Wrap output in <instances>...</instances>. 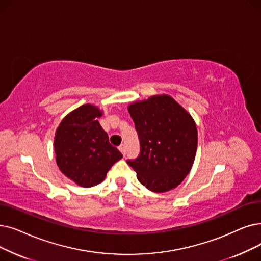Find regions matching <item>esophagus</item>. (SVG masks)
I'll list each match as a JSON object with an SVG mask.
<instances>
[{
  "instance_id": "34e87169",
  "label": "esophagus",
  "mask_w": 261,
  "mask_h": 261,
  "mask_svg": "<svg viewBox=\"0 0 261 261\" xmlns=\"http://www.w3.org/2000/svg\"><path fill=\"white\" fill-rule=\"evenodd\" d=\"M118 149H119V151L124 155L126 154V145H120L119 147H118Z\"/></svg>"
}]
</instances>
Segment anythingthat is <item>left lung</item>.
I'll use <instances>...</instances> for the list:
<instances>
[{
  "instance_id": "left-lung-1",
  "label": "left lung",
  "mask_w": 261,
  "mask_h": 261,
  "mask_svg": "<svg viewBox=\"0 0 261 261\" xmlns=\"http://www.w3.org/2000/svg\"><path fill=\"white\" fill-rule=\"evenodd\" d=\"M141 153L127 163L140 182L154 193L178 187L193 166L198 134L190 113L169 95H154L128 107Z\"/></svg>"
}]
</instances>
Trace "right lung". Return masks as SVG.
Here are the masks:
<instances>
[{"mask_svg": "<svg viewBox=\"0 0 261 261\" xmlns=\"http://www.w3.org/2000/svg\"><path fill=\"white\" fill-rule=\"evenodd\" d=\"M103 114L94 105H83L67 114L54 137L55 161L60 171L83 188L99 185L122 154L109 142L98 118Z\"/></svg>", "mask_w": 261, "mask_h": 261, "instance_id": "add662e5", "label": "right lung"}]
</instances>
